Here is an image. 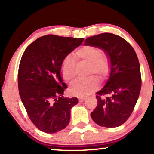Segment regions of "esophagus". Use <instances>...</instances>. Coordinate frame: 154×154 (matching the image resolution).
<instances>
[{"label": "esophagus", "mask_w": 154, "mask_h": 154, "mask_svg": "<svg viewBox=\"0 0 154 154\" xmlns=\"http://www.w3.org/2000/svg\"><path fill=\"white\" fill-rule=\"evenodd\" d=\"M79 102H84V101L86 100V98L85 97H79Z\"/></svg>", "instance_id": "esophagus-1"}]
</instances>
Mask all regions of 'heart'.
Returning <instances> with one entry per match:
<instances>
[{
    "label": "heart",
    "instance_id": "1",
    "mask_svg": "<svg viewBox=\"0 0 154 154\" xmlns=\"http://www.w3.org/2000/svg\"><path fill=\"white\" fill-rule=\"evenodd\" d=\"M75 61L88 63V75L93 73L100 79H103L109 72V60L106 56L103 54L102 50L93 45H85L77 50L74 54V59L70 57L63 59L61 66V74L66 82L72 81L76 75ZM97 86V79L91 77L86 79L75 81L69 87V93L76 97H85L93 93Z\"/></svg>",
    "mask_w": 154,
    "mask_h": 154
}]
</instances>
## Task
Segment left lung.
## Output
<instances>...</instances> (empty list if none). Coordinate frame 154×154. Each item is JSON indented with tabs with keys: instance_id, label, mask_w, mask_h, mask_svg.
<instances>
[{
	"instance_id": "left-lung-1",
	"label": "left lung",
	"mask_w": 154,
	"mask_h": 154,
	"mask_svg": "<svg viewBox=\"0 0 154 154\" xmlns=\"http://www.w3.org/2000/svg\"><path fill=\"white\" fill-rule=\"evenodd\" d=\"M84 45L102 49L110 62L109 79L96 93L97 106L91 113V118L101 127H120L131 115L140 92V66L137 54L127 41L111 33L87 38Z\"/></svg>"
}]
</instances>
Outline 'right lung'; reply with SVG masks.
<instances>
[{
  "label": "right lung",
  "mask_w": 154,
  "mask_h": 154,
  "mask_svg": "<svg viewBox=\"0 0 154 154\" xmlns=\"http://www.w3.org/2000/svg\"><path fill=\"white\" fill-rule=\"evenodd\" d=\"M84 38L48 34L29 45L20 59L18 74L19 95L30 120L41 131L54 134L69 124L77 97H64L61 66L63 59Z\"/></svg>",
  "instance_id": "add662e5"
}]
</instances>
